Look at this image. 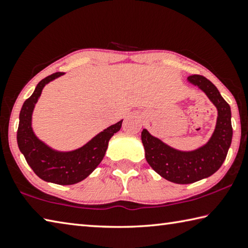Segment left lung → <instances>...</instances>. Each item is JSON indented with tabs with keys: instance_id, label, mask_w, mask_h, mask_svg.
I'll return each instance as SVG.
<instances>
[{
	"instance_id": "obj_1",
	"label": "left lung",
	"mask_w": 248,
	"mask_h": 248,
	"mask_svg": "<svg viewBox=\"0 0 248 248\" xmlns=\"http://www.w3.org/2000/svg\"><path fill=\"white\" fill-rule=\"evenodd\" d=\"M187 81L202 90L218 111L216 128L209 140L197 149L185 151L169 146L146 128L141 132L147 162L163 179L176 184L194 183L218 171L227 158L233 135L231 108L217 87L201 75L189 76Z\"/></svg>"
}]
</instances>
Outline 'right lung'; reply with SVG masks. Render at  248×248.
<instances>
[{
  "mask_svg": "<svg viewBox=\"0 0 248 248\" xmlns=\"http://www.w3.org/2000/svg\"><path fill=\"white\" fill-rule=\"evenodd\" d=\"M64 74L55 73L46 77L24 102L19 113L17 144L29 167L41 180L59 185H73L89 176L102 161L108 140L120 131L123 120L103 129L84 146L74 150H56L39 140L32 128L34 107L46 85Z\"/></svg>",
  "mask_w": 248,
  "mask_h": 248,
  "instance_id": "obj_1",
  "label": "right lung"
}]
</instances>
